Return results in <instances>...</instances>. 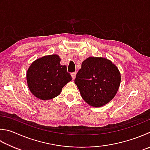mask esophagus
I'll use <instances>...</instances> for the list:
<instances>
[{"instance_id": "obj_1", "label": "esophagus", "mask_w": 150, "mask_h": 150, "mask_svg": "<svg viewBox=\"0 0 150 150\" xmlns=\"http://www.w3.org/2000/svg\"><path fill=\"white\" fill-rule=\"evenodd\" d=\"M76 72H72L71 73V76H72V80H74L75 78H76Z\"/></svg>"}]
</instances>
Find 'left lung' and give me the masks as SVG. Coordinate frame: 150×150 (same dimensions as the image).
Wrapping results in <instances>:
<instances>
[{"instance_id": "obj_1", "label": "left lung", "mask_w": 150, "mask_h": 150, "mask_svg": "<svg viewBox=\"0 0 150 150\" xmlns=\"http://www.w3.org/2000/svg\"><path fill=\"white\" fill-rule=\"evenodd\" d=\"M120 82L117 67L108 59L95 57L82 62L74 80L81 97L93 107L108 103L116 95Z\"/></svg>"}]
</instances>
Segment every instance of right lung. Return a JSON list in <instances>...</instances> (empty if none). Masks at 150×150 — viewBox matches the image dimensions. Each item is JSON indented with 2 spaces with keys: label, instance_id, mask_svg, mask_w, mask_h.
Returning <instances> with one entry per match:
<instances>
[{
  "label": "right lung",
  "instance_id": "obj_1",
  "mask_svg": "<svg viewBox=\"0 0 150 150\" xmlns=\"http://www.w3.org/2000/svg\"><path fill=\"white\" fill-rule=\"evenodd\" d=\"M57 55L44 56L30 64L27 81L30 92L36 97L46 100L57 97L63 87L72 80L67 67L60 64Z\"/></svg>",
  "mask_w": 150,
  "mask_h": 150
}]
</instances>
